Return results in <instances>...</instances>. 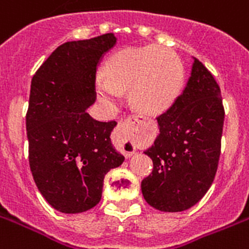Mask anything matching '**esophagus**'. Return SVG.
I'll use <instances>...</instances> for the list:
<instances>
[{
  "label": "esophagus",
  "instance_id": "1",
  "mask_svg": "<svg viewBox=\"0 0 249 249\" xmlns=\"http://www.w3.org/2000/svg\"><path fill=\"white\" fill-rule=\"evenodd\" d=\"M141 123L138 116H129L124 121H121L118 126V143L121 151L125 153V156L130 157L135 152V143L133 141V130L137 124Z\"/></svg>",
  "mask_w": 249,
  "mask_h": 249
}]
</instances>
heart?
I'll use <instances>...</instances> for the list:
<instances>
[{"instance_id":"obj_1","label":"heart","mask_w":249,"mask_h":249,"mask_svg":"<svg viewBox=\"0 0 249 249\" xmlns=\"http://www.w3.org/2000/svg\"><path fill=\"white\" fill-rule=\"evenodd\" d=\"M105 76L96 78V92L102 104L118 106L120 90L130 89L138 111L160 115L169 110L180 93L184 72L173 51L160 46L131 47L114 54L105 65Z\"/></svg>"}]
</instances>
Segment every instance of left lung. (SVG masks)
Listing matches in <instances>:
<instances>
[{"instance_id": "8db88e82", "label": "left lung", "mask_w": 249, "mask_h": 249, "mask_svg": "<svg viewBox=\"0 0 249 249\" xmlns=\"http://www.w3.org/2000/svg\"><path fill=\"white\" fill-rule=\"evenodd\" d=\"M219 84L193 57L191 76L173 106L160 115V134L144 153L153 170L142 180L145 202L163 212L191 209L211 187L224 126Z\"/></svg>"}]
</instances>
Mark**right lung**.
Segmentation results:
<instances>
[{
	"instance_id": "obj_1",
	"label": "right lung",
	"mask_w": 249,
	"mask_h": 249,
	"mask_svg": "<svg viewBox=\"0 0 249 249\" xmlns=\"http://www.w3.org/2000/svg\"><path fill=\"white\" fill-rule=\"evenodd\" d=\"M116 37L58 46L33 75L26 135L29 165L40 195L64 213L90 210L101 201L104 179L124 156L111 143L116 121H98L87 108L96 101V71Z\"/></svg>"
}]
</instances>
